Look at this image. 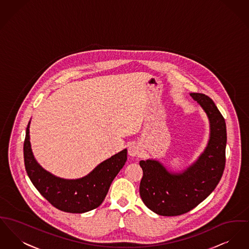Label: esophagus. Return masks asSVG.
I'll list each match as a JSON object with an SVG mask.
<instances>
[{
  "instance_id": "1",
  "label": "esophagus",
  "mask_w": 249,
  "mask_h": 249,
  "mask_svg": "<svg viewBox=\"0 0 249 249\" xmlns=\"http://www.w3.org/2000/svg\"><path fill=\"white\" fill-rule=\"evenodd\" d=\"M128 153H129V155H130L131 157H136V156H138V155L140 154V148H139V146H138L137 144H135V143L131 144L130 146H129V149H128Z\"/></svg>"
}]
</instances>
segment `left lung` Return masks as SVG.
Returning a JSON list of instances; mask_svg holds the SVG:
<instances>
[{"label":"left lung","mask_w":249,"mask_h":249,"mask_svg":"<svg viewBox=\"0 0 249 249\" xmlns=\"http://www.w3.org/2000/svg\"><path fill=\"white\" fill-rule=\"evenodd\" d=\"M210 122V139L198 159L182 172H170L159 161H140L143 178L139 192L146 207L162 216L188 213L215 189L226 163V122L208 96L191 93Z\"/></svg>","instance_id":"8db88e82"}]
</instances>
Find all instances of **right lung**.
I'll list each match as a JSON object with an SVG mask.
<instances>
[{
	"label": "right lung",
	"mask_w": 249,
	"mask_h": 249,
	"mask_svg": "<svg viewBox=\"0 0 249 249\" xmlns=\"http://www.w3.org/2000/svg\"><path fill=\"white\" fill-rule=\"evenodd\" d=\"M30 121L23 145L24 164L34 186L56 209L66 213H83L103 203L110 185L127 161V149L101 162L88 175L66 179L51 174L36 161L30 143Z\"/></svg>",
	"instance_id": "obj_1"
}]
</instances>
